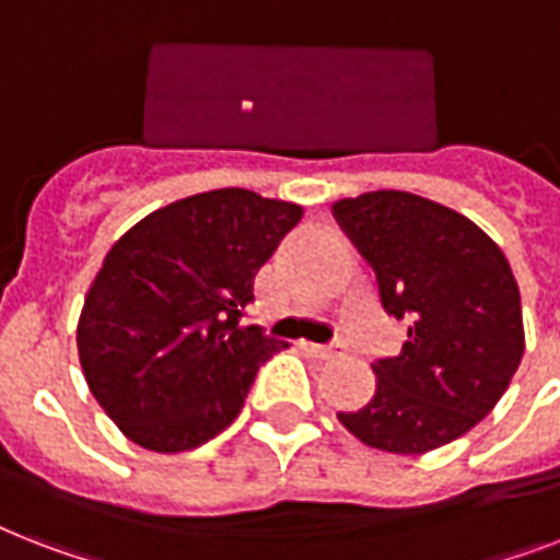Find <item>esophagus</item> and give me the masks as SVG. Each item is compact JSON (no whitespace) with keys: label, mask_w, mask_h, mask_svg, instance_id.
Listing matches in <instances>:
<instances>
[{"label":"esophagus","mask_w":560,"mask_h":560,"mask_svg":"<svg viewBox=\"0 0 560 560\" xmlns=\"http://www.w3.org/2000/svg\"><path fill=\"white\" fill-rule=\"evenodd\" d=\"M305 351L307 354H314L316 360H334L342 354L337 346H316V342H305Z\"/></svg>","instance_id":"obj_1"}]
</instances>
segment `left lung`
<instances>
[{
  "label": "left lung",
  "instance_id": "8db88e82",
  "mask_svg": "<svg viewBox=\"0 0 560 560\" xmlns=\"http://www.w3.org/2000/svg\"><path fill=\"white\" fill-rule=\"evenodd\" d=\"M372 264L386 314L407 323L398 354L372 363L369 404L337 412L369 447L435 451L477 427L521 366V290L503 249L459 211L409 191L334 202Z\"/></svg>",
  "mask_w": 560,
  "mask_h": 560
}]
</instances>
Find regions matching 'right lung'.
I'll use <instances>...</instances> for the list:
<instances>
[{"label": "right lung", "mask_w": 560, "mask_h": 560, "mask_svg": "<svg viewBox=\"0 0 560 560\" xmlns=\"http://www.w3.org/2000/svg\"><path fill=\"white\" fill-rule=\"evenodd\" d=\"M299 220L296 202L218 188L151 211L113 244L83 299L78 358L130 442L183 453L235 421L258 366L288 346L241 316Z\"/></svg>", "instance_id": "obj_1"}]
</instances>
